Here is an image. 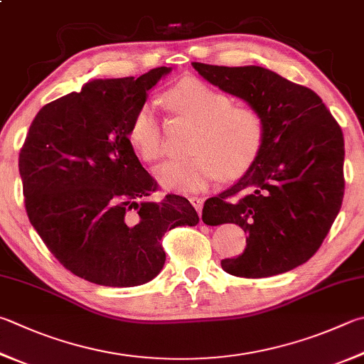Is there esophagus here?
I'll use <instances>...</instances> for the list:
<instances>
[{
    "label": "esophagus",
    "instance_id": "1",
    "mask_svg": "<svg viewBox=\"0 0 364 364\" xmlns=\"http://www.w3.org/2000/svg\"><path fill=\"white\" fill-rule=\"evenodd\" d=\"M189 200H191V203L194 205V208L197 210V213H199V216H200L202 215V207H203V199H202V197L193 196V197H189Z\"/></svg>",
    "mask_w": 364,
    "mask_h": 364
}]
</instances>
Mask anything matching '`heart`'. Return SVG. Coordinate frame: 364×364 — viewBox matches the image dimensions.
Listing matches in <instances>:
<instances>
[{
  "mask_svg": "<svg viewBox=\"0 0 364 364\" xmlns=\"http://www.w3.org/2000/svg\"><path fill=\"white\" fill-rule=\"evenodd\" d=\"M164 100L178 114L199 124L194 156L170 161L156 168L165 189L197 193L218 176L239 178L253 167L266 143V119L259 109L234 105V98L205 84L186 79L165 92ZM129 140L146 162H157L167 153L164 121L154 102L136 107L129 122Z\"/></svg>",
  "mask_w": 364,
  "mask_h": 364,
  "instance_id": "b5f03b06",
  "label": "heart"
}]
</instances>
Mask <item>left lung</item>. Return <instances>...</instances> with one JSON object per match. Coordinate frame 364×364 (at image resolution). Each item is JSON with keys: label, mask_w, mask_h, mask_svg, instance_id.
<instances>
[{"label": "left lung", "mask_w": 364, "mask_h": 364, "mask_svg": "<svg viewBox=\"0 0 364 364\" xmlns=\"http://www.w3.org/2000/svg\"><path fill=\"white\" fill-rule=\"evenodd\" d=\"M193 67L266 119L259 159L234 186L203 203V223H235L248 234L245 251L223 259L221 267L262 279L301 266L321 247L342 205L341 125L314 90L270 70L199 62Z\"/></svg>", "instance_id": "obj_1"}]
</instances>
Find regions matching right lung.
Wrapping results in <instances>:
<instances>
[{
    "label": "right lung",
    "instance_id": "obj_1",
    "mask_svg": "<svg viewBox=\"0 0 364 364\" xmlns=\"http://www.w3.org/2000/svg\"><path fill=\"white\" fill-rule=\"evenodd\" d=\"M97 79L39 109L18 154L31 226L65 269L103 287H138L161 272L162 237L199 216L186 197L149 196L157 181L138 161L129 122L170 73Z\"/></svg>",
    "mask_w": 364,
    "mask_h": 364
}]
</instances>
